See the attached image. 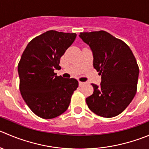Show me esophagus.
Returning a JSON list of instances; mask_svg holds the SVG:
<instances>
[{
	"label": "esophagus",
	"instance_id": "obj_1",
	"mask_svg": "<svg viewBox=\"0 0 149 149\" xmlns=\"http://www.w3.org/2000/svg\"><path fill=\"white\" fill-rule=\"evenodd\" d=\"M79 86H82V85H84V82H82V81H79Z\"/></svg>",
	"mask_w": 149,
	"mask_h": 149
}]
</instances>
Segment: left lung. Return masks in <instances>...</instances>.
Returning a JSON list of instances; mask_svg holds the SVG:
<instances>
[{
    "label": "left lung",
    "instance_id": "1",
    "mask_svg": "<svg viewBox=\"0 0 149 149\" xmlns=\"http://www.w3.org/2000/svg\"><path fill=\"white\" fill-rule=\"evenodd\" d=\"M80 38L93 52V65L101 75L100 86L86 98L95 114L111 118L120 114L135 97L139 67L128 45L104 30L80 33Z\"/></svg>",
    "mask_w": 149,
    "mask_h": 149
}]
</instances>
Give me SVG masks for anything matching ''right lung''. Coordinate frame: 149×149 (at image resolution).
Segmentation results:
<instances>
[{
	"mask_svg": "<svg viewBox=\"0 0 149 149\" xmlns=\"http://www.w3.org/2000/svg\"><path fill=\"white\" fill-rule=\"evenodd\" d=\"M76 34L49 30L30 41L18 64L19 90L36 116L55 118L68 108L79 82L57 76L60 58L73 44Z\"/></svg>",
	"mask_w": 149,
	"mask_h": 149,
	"instance_id": "right-lung-1",
	"label": "right lung"
}]
</instances>
